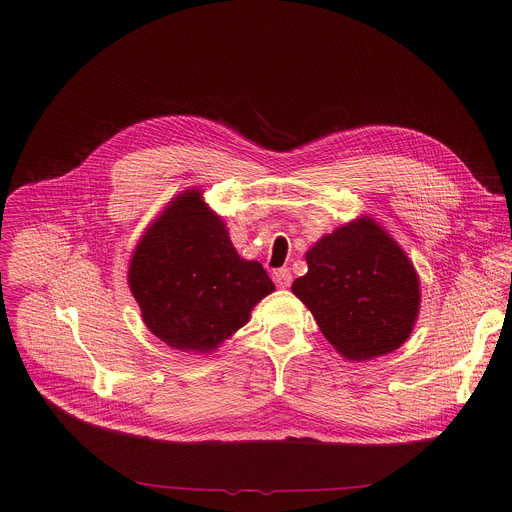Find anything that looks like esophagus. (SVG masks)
<instances>
[{
    "label": "esophagus",
    "mask_w": 512,
    "mask_h": 512,
    "mask_svg": "<svg viewBox=\"0 0 512 512\" xmlns=\"http://www.w3.org/2000/svg\"><path fill=\"white\" fill-rule=\"evenodd\" d=\"M273 281L275 285L279 287H287L291 283V271L287 267H281V269H275L273 271Z\"/></svg>",
    "instance_id": "esophagus-1"
}]
</instances>
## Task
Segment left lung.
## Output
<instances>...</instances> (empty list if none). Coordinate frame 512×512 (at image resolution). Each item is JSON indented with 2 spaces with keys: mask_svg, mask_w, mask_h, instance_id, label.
Wrapping results in <instances>:
<instances>
[{
  "mask_svg": "<svg viewBox=\"0 0 512 512\" xmlns=\"http://www.w3.org/2000/svg\"><path fill=\"white\" fill-rule=\"evenodd\" d=\"M306 261L308 273L291 291L342 356L371 360L409 338L421 302L419 277L405 251L371 216L324 235Z\"/></svg>",
  "mask_w": 512,
  "mask_h": 512,
  "instance_id": "left-lung-1",
  "label": "left lung"
}]
</instances>
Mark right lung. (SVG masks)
Listing matches in <instances>:
<instances>
[{"mask_svg":"<svg viewBox=\"0 0 512 512\" xmlns=\"http://www.w3.org/2000/svg\"><path fill=\"white\" fill-rule=\"evenodd\" d=\"M127 281L154 336L204 354L243 328L275 289L259 261L239 257L223 218L196 188L172 198L145 229Z\"/></svg>","mask_w":512,"mask_h":512,"instance_id":"add662e5","label":"right lung"}]
</instances>
